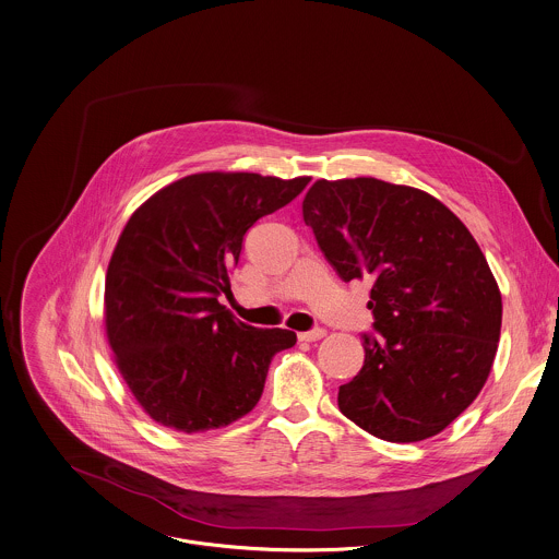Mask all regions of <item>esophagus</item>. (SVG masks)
I'll return each mask as SVG.
<instances>
[{
  "label": "esophagus",
  "instance_id": "obj_1",
  "mask_svg": "<svg viewBox=\"0 0 559 559\" xmlns=\"http://www.w3.org/2000/svg\"><path fill=\"white\" fill-rule=\"evenodd\" d=\"M323 336H325V330H323V328H314V330H309V332H300V334H298V338H300V341H305V343L319 341V338H323Z\"/></svg>",
  "mask_w": 559,
  "mask_h": 559
}]
</instances>
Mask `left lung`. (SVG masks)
I'll use <instances>...</instances> for the list:
<instances>
[{
  "mask_svg": "<svg viewBox=\"0 0 559 559\" xmlns=\"http://www.w3.org/2000/svg\"><path fill=\"white\" fill-rule=\"evenodd\" d=\"M302 216L343 281L372 283L379 336L338 388L341 414L394 443L441 433L496 360L501 294L478 242L433 194L377 178L317 180Z\"/></svg>",
  "mask_w": 559,
  "mask_h": 559,
  "instance_id": "8db88e82",
  "label": "left lung"
}]
</instances>
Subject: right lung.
<instances>
[{
  "label": "right lung",
  "instance_id": "1",
  "mask_svg": "<svg viewBox=\"0 0 559 559\" xmlns=\"http://www.w3.org/2000/svg\"><path fill=\"white\" fill-rule=\"evenodd\" d=\"M310 178L192 174L128 218L105 281V334L141 409L180 433L225 429L259 403L270 360L292 330L242 323L231 294L245 234L296 199Z\"/></svg>",
  "mask_w": 559,
  "mask_h": 559
}]
</instances>
